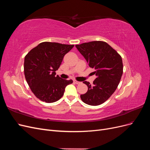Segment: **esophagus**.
Listing matches in <instances>:
<instances>
[{"mask_svg": "<svg viewBox=\"0 0 150 150\" xmlns=\"http://www.w3.org/2000/svg\"><path fill=\"white\" fill-rule=\"evenodd\" d=\"M74 83H76V84H81V82H79V81H76V80H74Z\"/></svg>", "mask_w": 150, "mask_h": 150, "instance_id": "1", "label": "esophagus"}]
</instances>
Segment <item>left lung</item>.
Wrapping results in <instances>:
<instances>
[{"label":"left lung","instance_id":"obj_1","mask_svg":"<svg viewBox=\"0 0 150 150\" xmlns=\"http://www.w3.org/2000/svg\"><path fill=\"white\" fill-rule=\"evenodd\" d=\"M79 52L94 69L96 78L91 86L84 81L88 90L81 95L84 103L98 106L105 102L114 93L118 86L123 71L122 58L114 49L103 41H91L76 45Z\"/></svg>","mask_w":150,"mask_h":150}]
</instances>
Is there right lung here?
<instances>
[{
	"label": "right lung",
	"mask_w": 150,
	"mask_h": 150,
	"mask_svg": "<svg viewBox=\"0 0 150 150\" xmlns=\"http://www.w3.org/2000/svg\"><path fill=\"white\" fill-rule=\"evenodd\" d=\"M74 45L44 42L31 49L24 59V74L27 83L35 96L46 103L61 99L72 80L56 76L65 54Z\"/></svg>",
	"instance_id": "obj_1"
}]
</instances>
